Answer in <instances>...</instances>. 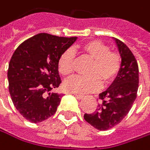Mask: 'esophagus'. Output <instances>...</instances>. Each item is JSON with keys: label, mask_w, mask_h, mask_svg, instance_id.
Instances as JSON below:
<instances>
[{"label": "esophagus", "mask_w": 150, "mask_h": 150, "mask_svg": "<svg viewBox=\"0 0 150 150\" xmlns=\"http://www.w3.org/2000/svg\"><path fill=\"white\" fill-rule=\"evenodd\" d=\"M74 96L76 97L77 99H82V98H83V95H80V94H76V93H74Z\"/></svg>", "instance_id": "obj_1"}]
</instances>
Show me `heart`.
<instances>
[{
    "label": "heart",
    "instance_id": "1",
    "mask_svg": "<svg viewBox=\"0 0 150 150\" xmlns=\"http://www.w3.org/2000/svg\"><path fill=\"white\" fill-rule=\"evenodd\" d=\"M83 57L91 60L88 77L74 76L63 83V89L69 93L83 94L98 91L101 82L107 85L119 74L121 68V57L119 52L110 50L109 46L100 40H90L79 46ZM76 57L72 50L63 52L58 59L57 67L63 76L72 74Z\"/></svg>",
    "mask_w": 150,
    "mask_h": 150
}]
</instances>
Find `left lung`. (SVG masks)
I'll return each instance as SVG.
<instances>
[{"label": "left lung", "instance_id": "obj_1", "mask_svg": "<svg viewBox=\"0 0 150 150\" xmlns=\"http://www.w3.org/2000/svg\"><path fill=\"white\" fill-rule=\"evenodd\" d=\"M116 43L121 56L120 71L112 84L99 94V104L96 111L84 114V120L98 130H108L118 125L129 112L137 97V60L126 44L117 38Z\"/></svg>", "mask_w": 150, "mask_h": 150}]
</instances>
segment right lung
I'll return each mask as SVG.
<instances>
[{
    "label": "right lung",
    "instance_id": "1",
    "mask_svg": "<svg viewBox=\"0 0 150 150\" xmlns=\"http://www.w3.org/2000/svg\"><path fill=\"white\" fill-rule=\"evenodd\" d=\"M76 39L39 33L14 52L8 69V91L15 107L27 120L38 123L56 112L60 94L50 91L61 83L58 59Z\"/></svg>",
    "mask_w": 150,
    "mask_h": 150
}]
</instances>
